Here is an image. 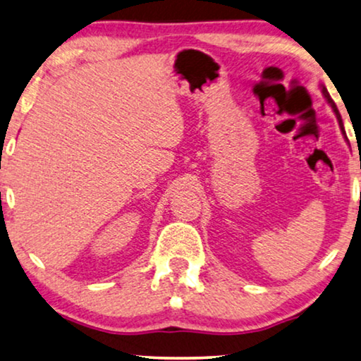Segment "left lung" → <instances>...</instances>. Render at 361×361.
I'll use <instances>...</instances> for the list:
<instances>
[{"instance_id": "8db88e82", "label": "left lung", "mask_w": 361, "mask_h": 361, "mask_svg": "<svg viewBox=\"0 0 361 361\" xmlns=\"http://www.w3.org/2000/svg\"><path fill=\"white\" fill-rule=\"evenodd\" d=\"M322 93H324V97H325V100L329 102V105L332 106V110H334V113L335 115H337V120H338V125H340V130H342V133H343V136H345V128H343V121H342V116H340V113H338V110H337V105H335L334 103V100L332 98H330V95H329V92H327V88L325 87H322ZM347 137V136H345Z\"/></svg>"}]
</instances>
